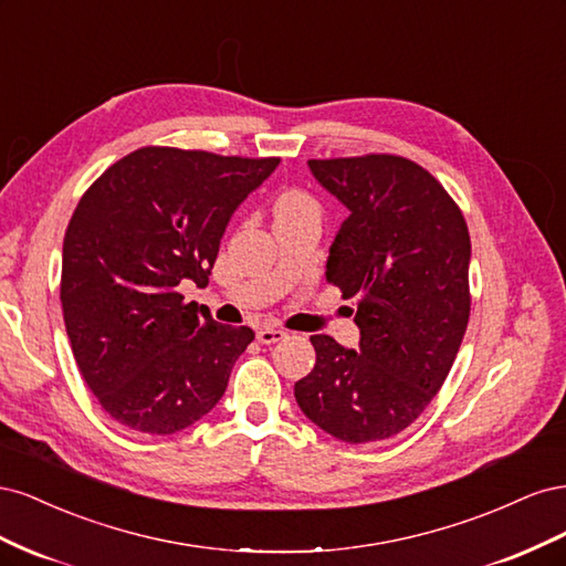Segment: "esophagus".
Segmentation results:
<instances>
[{"mask_svg":"<svg viewBox=\"0 0 566 566\" xmlns=\"http://www.w3.org/2000/svg\"><path fill=\"white\" fill-rule=\"evenodd\" d=\"M287 337V333L285 331H281V328H260L256 331V339L262 342V345H276V342H281V339H285Z\"/></svg>","mask_w":566,"mask_h":566,"instance_id":"esophagus-1","label":"esophagus"}]
</instances>
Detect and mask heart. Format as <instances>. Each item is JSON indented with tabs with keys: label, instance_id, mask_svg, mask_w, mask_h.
Returning <instances> with one entry per match:
<instances>
[{
	"label": "heart",
	"instance_id": "obj_1",
	"mask_svg": "<svg viewBox=\"0 0 566 566\" xmlns=\"http://www.w3.org/2000/svg\"><path fill=\"white\" fill-rule=\"evenodd\" d=\"M273 212H276V219L318 214V205L312 196H306L304 191H285L276 200V205H273Z\"/></svg>",
	"mask_w": 566,
	"mask_h": 566
}]
</instances>
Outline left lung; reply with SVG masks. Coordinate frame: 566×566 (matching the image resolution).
Here are the masks:
<instances>
[{
	"instance_id": "obj_1",
	"label": "left lung",
	"mask_w": 566,
	"mask_h": 566,
	"mask_svg": "<svg viewBox=\"0 0 566 566\" xmlns=\"http://www.w3.org/2000/svg\"><path fill=\"white\" fill-rule=\"evenodd\" d=\"M349 217L325 279L356 300L358 352L312 335L314 370L295 382L302 413L349 443L399 434L441 389L470 321V233L427 169L389 153L310 160Z\"/></svg>"
}]
</instances>
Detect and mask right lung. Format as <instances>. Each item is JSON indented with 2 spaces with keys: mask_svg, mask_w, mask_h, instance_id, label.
Here are the masks:
<instances>
[{
  "mask_svg": "<svg viewBox=\"0 0 566 566\" xmlns=\"http://www.w3.org/2000/svg\"><path fill=\"white\" fill-rule=\"evenodd\" d=\"M279 163L146 146L80 198L63 238V321L84 382L119 424L175 434L227 391L254 333L212 321L179 285H208L231 214Z\"/></svg>",
  "mask_w": 566,
  "mask_h": 566,
  "instance_id": "right-lung-1",
  "label": "right lung"
}]
</instances>
